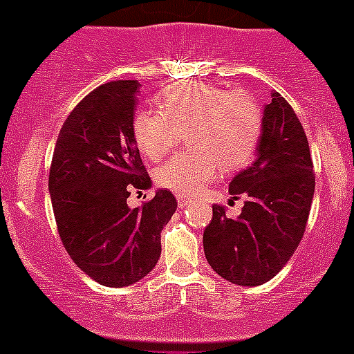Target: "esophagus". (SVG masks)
I'll return each mask as SVG.
<instances>
[{"label":"esophagus","instance_id":"1","mask_svg":"<svg viewBox=\"0 0 354 354\" xmlns=\"http://www.w3.org/2000/svg\"><path fill=\"white\" fill-rule=\"evenodd\" d=\"M177 203H179L180 209H184V207H187L191 203V200L187 198V196H184V194H177Z\"/></svg>","mask_w":354,"mask_h":354}]
</instances>
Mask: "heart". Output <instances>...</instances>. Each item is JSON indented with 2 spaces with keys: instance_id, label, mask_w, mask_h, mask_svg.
Instances as JSON below:
<instances>
[{
  "instance_id": "b5f03b06",
  "label": "heart",
  "mask_w": 354,
  "mask_h": 354,
  "mask_svg": "<svg viewBox=\"0 0 354 354\" xmlns=\"http://www.w3.org/2000/svg\"><path fill=\"white\" fill-rule=\"evenodd\" d=\"M161 110H142L133 119V138L149 160H161L186 131L191 149L177 152L156 170V180L179 194H196L221 171L252 160L263 131V112L248 91L214 84L180 82L160 96Z\"/></svg>"
}]
</instances>
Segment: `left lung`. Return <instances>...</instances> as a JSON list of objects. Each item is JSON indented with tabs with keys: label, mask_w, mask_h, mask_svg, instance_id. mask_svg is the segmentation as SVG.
I'll return each mask as SVG.
<instances>
[{
	"label": "left lung",
	"mask_w": 354,
	"mask_h": 354,
	"mask_svg": "<svg viewBox=\"0 0 354 354\" xmlns=\"http://www.w3.org/2000/svg\"><path fill=\"white\" fill-rule=\"evenodd\" d=\"M309 144L290 103L272 93L251 167L230 183L233 198L245 196L241 216L212 205L203 251L216 274L239 286L267 283L290 261L306 232L314 198Z\"/></svg>",
	"instance_id": "1"
}]
</instances>
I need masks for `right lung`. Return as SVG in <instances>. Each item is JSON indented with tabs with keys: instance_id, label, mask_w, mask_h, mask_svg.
I'll use <instances>...</instances> for the list:
<instances>
[{
	"instance_id": "obj_1",
	"label": "right lung",
	"mask_w": 354,
	"mask_h": 354,
	"mask_svg": "<svg viewBox=\"0 0 354 354\" xmlns=\"http://www.w3.org/2000/svg\"><path fill=\"white\" fill-rule=\"evenodd\" d=\"M137 80L100 86L68 115L57 137L48 193L64 249L96 283L129 286L156 267L161 230L177 209L168 189L144 207H128L133 189H149L133 118Z\"/></svg>"
}]
</instances>
